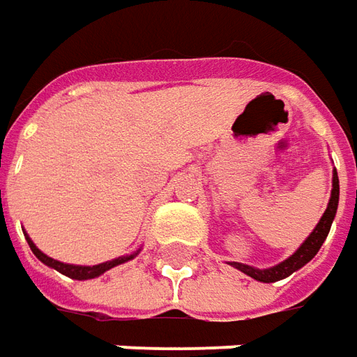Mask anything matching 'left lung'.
Returning a JSON list of instances; mask_svg holds the SVG:
<instances>
[{"label":"left lung","instance_id":"1","mask_svg":"<svg viewBox=\"0 0 357 357\" xmlns=\"http://www.w3.org/2000/svg\"><path fill=\"white\" fill-rule=\"evenodd\" d=\"M338 196H340V186H338V174L334 171L333 174V192H331V202H328V208L323 213L321 221L317 223V227L313 229V233L305 239V243L299 247V249L291 255V257L284 260L282 264L278 266L266 268V270H258V268L247 266V264H239V262H231L233 266L245 272L247 276L255 278L258 282H264V284H272V282H278V280H284L289 274H294L296 270H299L301 266H305L307 262L319 252V249L323 247L324 239L331 231V225H333L334 215H336V208H338Z\"/></svg>","mask_w":357,"mask_h":357}]
</instances>
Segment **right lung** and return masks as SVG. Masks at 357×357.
I'll return each mask as SVG.
<instances>
[{"label": "right lung", "mask_w": 357, "mask_h": 357, "mask_svg": "<svg viewBox=\"0 0 357 357\" xmlns=\"http://www.w3.org/2000/svg\"><path fill=\"white\" fill-rule=\"evenodd\" d=\"M24 237H26V235H24ZM26 243H29V247H31V250L34 252V257L38 258L40 262H44L46 266L54 268V270H58V272H61L63 276L73 278V280H91V278H97L100 276V274H105L110 268L118 266V264L126 262L130 258H134V255H130V257L114 258V260H110V262H102V264H97V266H73V264H63V262H58V260H54V258L46 257L43 250L36 249V245H34L29 237H26Z\"/></svg>", "instance_id": "right-lung-1"}]
</instances>
